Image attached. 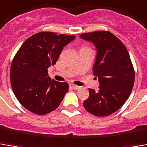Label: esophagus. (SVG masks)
I'll return each mask as SVG.
<instances>
[{
    "instance_id": "1",
    "label": "esophagus",
    "mask_w": 147,
    "mask_h": 147,
    "mask_svg": "<svg viewBox=\"0 0 147 147\" xmlns=\"http://www.w3.org/2000/svg\"><path fill=\"white\" fill-rule=\"evenodd\" d=\"M70 87L72 88V89H74V90H78V89H80V87L76 86V85H75V84H70Z\"/></svg>"
}]
</instances>
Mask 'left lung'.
Segmentation results:
<instances>
[{"label": "left lung", "mask_w": 147, "mask_h": 147, "mask_svg": "<svg viewBox=\"0 0 147 147\" xmlns=\"http://www.w3.org/2000/svg\"><path fill=\"white\" fill-rule=\"evenodd\" d=\"M80 38L95 45L93 74L100 85L98 91L89 88L84 108L95 116H107L123 105L132 91L134 71L131 58L125 45L110 32L84 33Z\"/></svg>", "instance_id": "obj_1"}]
</instances>
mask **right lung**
Listing matches in <instances>:
<instances>
[{"label": "right lung", "mask_w": 147, "mask_h": 147, "mask_svg": "<svg viewBox=\"0 0 147 147\" xmlns=\"http://www.w3.org/2000/svg\"><path fill=\"white\" fill-rule=\"evenodd\" d=\"M74 36L43 32L27 39L16 54L10 69L12 88L18 101L29 111L45 115L56 110L68 91L67 83L49 76L63 47Z\"/></svg>", "instance_id": "add662e5"}]
</instances>
